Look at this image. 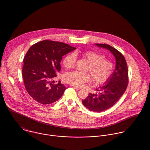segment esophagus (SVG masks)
Returning <instances> with one entry per match:
<instances>
[{
    "label": "esophagus",
    "instance_id": "esophagus-1",
    "mask_svg": "<svg viewBox=\"0 0 150 150\" xmlns=\"http://www.w3.org/2000/svg\"><path fill=\"white\" fill-rule=\"evenodd\" d=\"M72 88H74V89H76V90H78V91L81 89V88L78 87V86H72Z\"/></svg>",
    "mask_w": 150,
    "mask_h": 150
}]
</instances>
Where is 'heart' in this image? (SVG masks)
Instances as JSON below:
<instances>
[{
  "label": "heart",
  "instance_id": "obj_1",
  "mask_svg": "<svg viewBox=\"0 0 150 150\" xmlns=\"http://www.w3.org/2000/svg\"><path fill=\"white\" fill-rule=\"evenodd\" d=\"M76 54H78V52ZM76 54L71 53L64 58L63 64L66 69H70L75 67L76 61ZM82 56L90 64L88 71L93 76L94 82L98 84L105 83L111 76L114 71V66L112 62L106 59L104 56L94 51H86L82 53ZM92 75L88 73L70 72L64 75V80L70 84L81 86L86 82L92 81Z\"/></svg>",
  "mask_w": 150,
  "mask_h": 150
}]
</instances>
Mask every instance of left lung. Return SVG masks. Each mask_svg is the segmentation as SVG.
I'll list each match as a JSON object with an SVG mask.
<instances>
[{
  "instance_id": "left-lung-1",
  "label": "left lung",
  "mask_w": 150,
  "mask_h": 150,
  "mask_svg": "<svg viewBox=\"0 0 150 150\" xmlns=\"http://www.w3.org/2000/svg\"><path fill=\"white\" fill-rule=\"evenodd\" d=\"M110 50L116 59V66L111 76L102 86L96 89L98 93H89L83 105L90 111L101 112L113 106L126 91L128 83V70L125 59L121 53L110 45L96 44Z\"/></svg>"
}]
</instances>
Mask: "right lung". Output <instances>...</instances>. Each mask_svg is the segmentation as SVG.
Segmentation results:
<instances>
[{"label":"right lung","instance_id":"add662e5","mask_svg":"<svg viewBox=\"0 0 150 150\" xmlns=\"http://www.w3.org/2000/svg\"><path fill=\"white\" fill-rule=\"evenodd\" d=\"M76 48L62 42L45 40L33 45L23 59L22 76L29 95L43 105L59 100L66 89L60 83L54 84L60 71L62 56Z\"/></svg>","mask_w":150,"mask_h":150}]
</instances>
